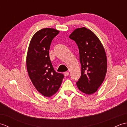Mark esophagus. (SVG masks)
Segmentation results:
<instances>
[{"label": "esophagus", "mask_w": 127, "mask_h": 127, "mask_svg": "<svg viewBox=\"0 0 127 127\" xmlns=\"http://www.w3.org/2000/svg\"><path fill=\"white\" fill-rule=\"evenodd\" d=\"M69 75V72H64V76H68Z\"/></svg>", "instance_id": "obj_1"}]
</instances>
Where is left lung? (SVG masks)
<instances>
[{"instance_id":"8db88e82","label":"left lung","mask_w":127,"mask_h":127,"mask_svg":"<svg viewBox=\"0 0 127 127\" xmlns=\"http://www.w3.org/2000/svg\"><path fill=\"white\" fill-rule=\"evenodd\" d=\"M78 46L81 75L78 88L87 94L98 90L107 71V58L103 46L93 32L85 27L76 29L69 36Z\"/></svg>"}]
</instances>
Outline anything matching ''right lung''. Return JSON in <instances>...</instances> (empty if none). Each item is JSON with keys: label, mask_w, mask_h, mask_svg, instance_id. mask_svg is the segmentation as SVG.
<instances>
[{"label": "right lung", "mask_w": 127, "mask_h": 127, "mask_svg": "<svg viewBox=\"0 0 127 127\" xmlns=\"http://www.w3.org/2000/svg\"><path fill=\"white\" fill-rule=\"evenodd\" d=\"M59 32L53 28H44L32 38L27 56L29 76L37 91L50 97L58 91L64 77L54 70L49 57L52 40Z\"/></svg>", "instance_id": "add662e5"}]
</instances>
